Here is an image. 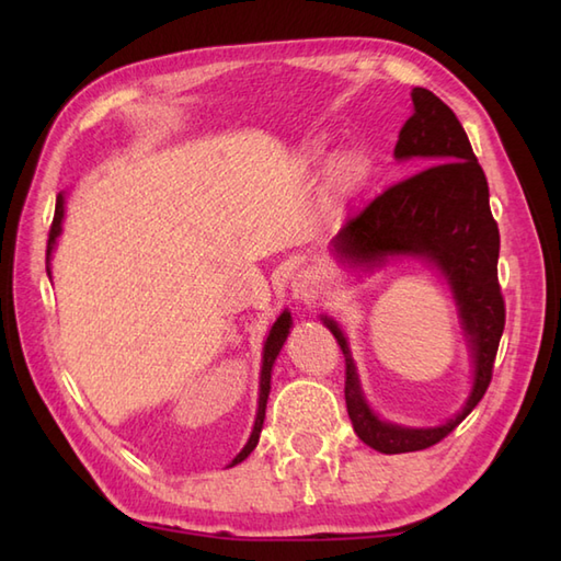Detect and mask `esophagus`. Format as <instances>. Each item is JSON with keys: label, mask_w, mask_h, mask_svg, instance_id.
<instances>
[{"label": "esophagus", "mask_w": 561, "mask_h": 561, "mask_svg": "<svg viewBox=\"0 0 561 561\" xmlns=\"http://www.w3.org/2000/svg\"><path fill=\"white\" fill-rule=\"evenodd\" d=\"M320 289V277L313 270H301L294 274L291 279V291H294V299L301 301V304H311Z\"/></svg>", "instance_id": "34e87169"}]
</instances>
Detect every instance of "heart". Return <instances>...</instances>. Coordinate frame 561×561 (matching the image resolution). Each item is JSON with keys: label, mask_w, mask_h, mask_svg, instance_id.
Listing matches in <instances>:
<instances>
[{"label": "heart", "mask_w": 561, "mask_h": 561, "mask_svg": "<svg viewBox=\"0 0 561 561\" xmlns=\"http://www.w3.org/2000/svg\"><path fill=\"white\" fill-rule=\"evenodd\" d=\"M337 171L347 185H359L368 173V163L362 153H344V157L337 161Z\"/></svg>", "instance_id": "obj_1"}]
</instances>
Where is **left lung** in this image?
Here are the masks:
<instances>
[{
  "label": "left lung",
  "mask_w": 561,
  "mask_h": 561,
  "mask_svg": "<svg viewBox=\"0 0 561 561\" xmlns=\"http://www.w3.org/2000/svg\"><path fill=\"white\" fill-rule=\"evenodd\" d=\"M414 113L402 125L396 159H420L424 171L390 185L332 238L340 260L378 267L390 255H412L444 272L465 337L474 378L465 408L440 426L410 428L378 420L364 400L350 344L335 320L323 323L344 354V400L354 432L378 453H410L438 444L468 416L492 383L506 308L496 277L499 226L490 209V187L456 113L426 89H412Z\"/></svg>",
  "instance_id": "1"
}]
</instances>
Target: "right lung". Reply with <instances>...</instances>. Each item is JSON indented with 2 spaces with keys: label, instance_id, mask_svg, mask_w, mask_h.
Instances as JSON below:
<instances>
[{
  "label": "right lung",
  "instance_id": "add662e5",
  "mask_svg": "<svg viewBox=\"0 0 561 561\" xmlns=\"http://www.w3.org/2000/svg\"><path fill=\"white\" fill-rule=\"evenodd\" d=\"M62 217H65V197H62V193H59V195H57V202H55V217H53L50 236H47V250H45V253H47V274H50V253H53V248H55V241H57V236L62 233ZM289 328H291V313L284 311L277 320H274V325H272L270 335H267V342H265V350H262L260 398H257V414H255L253 434H250L248 444H245L243 450L238 453V456L231 460L229 468H233V465L245 460V458L250 456V453H253V448L257 446V438H260V432H262V422H265V408H267V396H270V378H272V364H274V359H277L282 344L287 342Z\"/></svg>",
  "mask_w": 561,
  "mask_h": 561
}]
</instances>
